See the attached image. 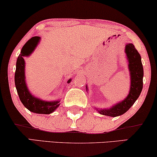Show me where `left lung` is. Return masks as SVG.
Returning <instances> with one entry per match:
<instances>
[{
    "instance_id": "8db88e82",
    "label": "left lung",
    "mask_w": 157,
    "mask_h": 157,
    "mask_svg": "<svg viewBox=\"0 0 157 157\" xmlns=\"http://www.w3.org/2000/svg\"><path fill=\"white\" fill-rule=\"evenodd\" d=\"M125 52L128 61V68L131 75L129 94L125 99L114 105L111 109L103 110L98 109V111L102 115L115 117L124 114L134 104L143 89L144 70L141 56L132 44L126 45Z\"/></svg>"
}]
</instances>
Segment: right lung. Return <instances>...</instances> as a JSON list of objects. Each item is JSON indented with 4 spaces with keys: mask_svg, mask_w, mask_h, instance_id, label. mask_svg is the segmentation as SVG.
Returning a JSON list of instances; mask_svg holds the SVG:
<instances>
[{
    "mask_svg": "<svg viewBox=\"0 0 157 157\" xmlns=\"http://www.w3.org/2000/svg\"><path fill=\"white\" fill-rule=\"evenodd\" d=\"M40 40V37L34 36L28 40L21 49L16 61V68L15 72V84L18 92L19 98L25 108L30 111L36 113L49 114L53 112L60 105L59 101H45L39 98L34 97L30 93L25 81V61L23 57L29 56L37 46ZM71 79L68 81L71 82Z\"/></svg>",
    "mask_w": 157,
    "mask_h": 157,
    "instance_id": "obj_1",
    "label": "right lung"
}]
</instances>
